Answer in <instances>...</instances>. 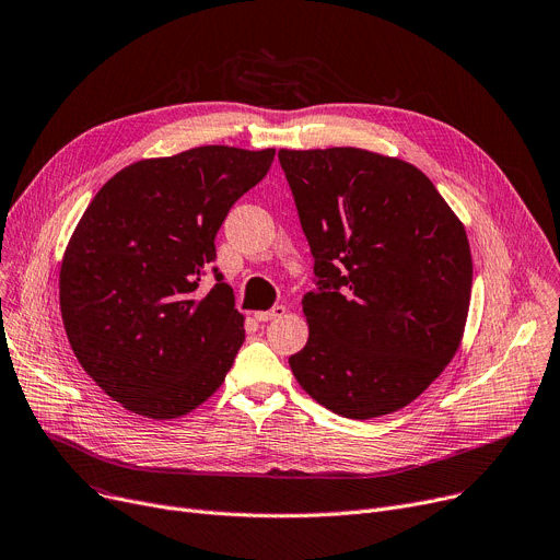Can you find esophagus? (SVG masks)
I'll list each match as a JSON object with an SVG mask.
<instances>
[{
  "mask_svg": "<svg viewBox=\"0 0 560 560\" xmlns=\"http://www.w3.org/2000/svg\"><path fill=\"white\" fill-rule=\"evenodd\" d=\"M283 315H285V306H281V304L272 306L270 311H258V313H254L256 322H272V319H279V317H283Z\"/></svg>",
  "mask_w": 560,
  "mask_h": 560,
  "instance_id": "34e87169",
  "label": "esophagus"
}]
</instances>
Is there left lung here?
Returning <instances> with one entry per match:
<instances>
[{"mask_svg": "<svg viewBox=\"0 0 560 560\" xmlns=\"http://www.w3.org/2000/svg\"><path fill=\"white\" fill-rule=\"evenodd\" d=\"M313 254L308 342L288 359L336 416L420 397L456 354L472 290L467 235L429 176L357 147L279 150Z\"/></svg>", "mask_w": 560, "mask_h": 560, "instance_id": "8db88e82", "label": "left lung"}]
</instances>
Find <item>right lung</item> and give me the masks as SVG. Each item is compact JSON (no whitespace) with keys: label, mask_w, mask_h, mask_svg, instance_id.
Instances as JSON below:
<instances>
[{"label":"right lung","mask_w":560,"mask_h":560,"mask_svg":"<svg viewBox=\"0 0 560 560\" xmlns=\"http://www.w3.org/2000/svg\"><path fill=\"white\" fill-rule=\"evenodd\" d=\"M275 150L206 144L108 179L74 229L61 315L81 368L138 416L172 420L209 399L245 340L233 290H199L215 235Z\"/></svg>","instance_id":"1"}]
</instances>
